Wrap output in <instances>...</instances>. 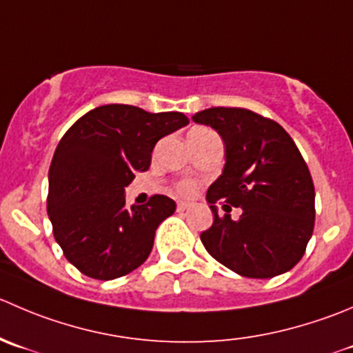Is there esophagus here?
Masks as SVG:
<instances>
[{
	"label": "esophagus",
	"mask_w": 353,
	"mask_h": 353,
	"mask_svg": "<svg viewBox=\"0 0 353 353\" xmlns=\"http://www.w3.org/2000/svg\"><path fill=\"white\" fill-rule=\"evenodd\" d=\"M190 207H191L190 201H184V200L177 201V212H184V210H188Z\"/></svg>",
	"instance_id": "obj_1"
}]
</instances>
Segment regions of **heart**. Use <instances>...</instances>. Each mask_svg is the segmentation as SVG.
I'll list each match as a JSON object with an SVG mask.
<instances>
[{
    "label": "heart",
    "instance_id": "1",
    "mask_svg": "<svg viewBox=\"0 0 353 353\" xmlns=\"http://www.w3.org/2000/svg\"><path fill=\"white\" fill-rule=\"evenodd\" d=\"M203 131H205V129H193V131H191L190 134H196V132H203ZM190 134H188V136H190ZM179 190H181V193L191 194V193H194V190H196V184L191 183V181H186V183L181 184Z\"/></svg>",
    "mask_w": 353,
    "mask_h": 353
}]
</instances>
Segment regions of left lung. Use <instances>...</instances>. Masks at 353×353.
<instances>
[{"mask_svg":"<svg viewBox=\"0 0 353 353\" xmlns=\"http://www.w3.org/2000/svg\"><path fill=\"white\" fill-rule=\"evenodd\" d=\"M224 141L225 163L207 201L214 224L201 243L217 262L245 278L268 279L295 268L314 231V183L288 132L245 108H207L193 115ZM239 219L218 217L216 203Z\"/></svg>","mask_w":353,"mask_h":353,"instance_id":"obj_1","label":"left lung"}]
</instances>
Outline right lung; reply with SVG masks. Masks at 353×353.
Listing matches in <instances>:
<instances>
[{
	"label": "right lung",
	"instance_id": "obj_1",
	"mask_svg": "<svg viewBox=\"0 0 353 353\" xmlns=\"http://www.w3.org/2000/svg\"><path fill=\"white\" fill-rule=\"evenodd\" d=\"M190 124L181 112L150 114L131 105H103L82 115L51 160L48 217L65 256L82 274L110 281L138 269L155 231L176 201L155 194L125 205L134 172H145L163 136Z\"/></svg>",
	"mask_w": 353,
	"mask_h": 353
}]
</instances>
